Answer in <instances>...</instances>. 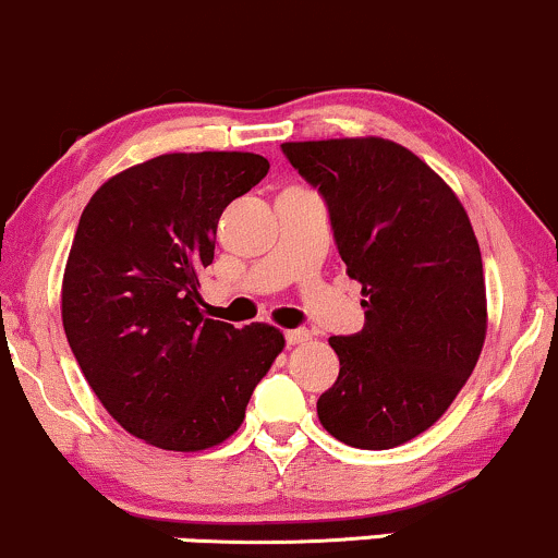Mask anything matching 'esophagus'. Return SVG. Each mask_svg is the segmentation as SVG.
Instances as JSON below:
<instances>
[{"label": "esophagus", "mask_w": 558, "mask_h": 558, "mask_svg": "<svg viewBox=\"0 0 558 558\" xmlns=\"http://www.w3.org/2000/svg\"><path fill=\"white\" fill-rule=\"evenodd\" d=\"M313 335L308 329H290L287 331V345H305V342H311Z\"/></svg>", "instance_id": "obj_1"}]
</instances>
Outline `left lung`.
<instances>
[{"label":"left lung","instance_id":"obj_1","mask_svg":"<svg viewBox=\"0 0 558 558\" xmlns=\"http://www.w3.org/2000/svg\"><path fill=\"white\" fill-rule=\"evenodd\" d=\"M287 160L329 205L366 324L331 337L340 377L318 398L340 442L387 450L414 440L472 377L487 335L485 271L456 192L381 136L284 142Z\"/></svg>","mask_w":558,"mask_h":558}]
</instances>
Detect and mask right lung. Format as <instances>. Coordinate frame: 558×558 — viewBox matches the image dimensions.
<instances>
[{
	"label": "right lung",
	"instance_id": "1",
	"mask_svg": "<svg viewBox=\"0 0 558 558\" xmlns=\"http://www.w3.org/2000/svg\"><path fill=\"white\" fill-rule=\"evenodd\" d=\"M266 173L255 153H168L110 177L81 213L62 327L99 403L147 446H221L284 350L277 327L213 322L199 298L218 218Z\"/></svg>",
	"mask_w": 558,
	"mask_h": 558
}]
</instances>
